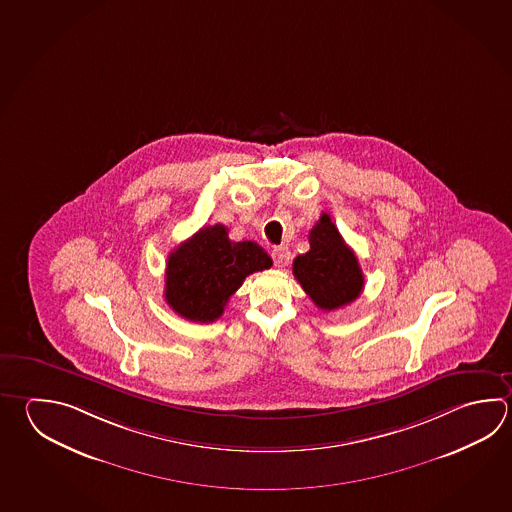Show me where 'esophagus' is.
<instances>
[{"label":"esophagus","mask_w":512,"mask_h":512,"mask_svg":"<svg viewBox=\"0 0 512 512\" xmlns=\"http://www.w3.org/2000/svg\"><path fill=\"white\" fill-rule=\"evenodd\" d=\"M271 257H273V262H275L277 268H284L290 262L291 253L286 246H279V248H273Z\"/></svg>","instance_id":"obj_1"}]
</instances>
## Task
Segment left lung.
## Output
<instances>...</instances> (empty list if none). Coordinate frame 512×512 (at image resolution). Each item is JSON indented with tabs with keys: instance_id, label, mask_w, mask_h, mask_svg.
<instances>
[{
	"instance_id": "obj_1",
	"label": "left lung",
	"mask_w": 512,
	"mask_h": 512,
	"mask_svg": "<svg viewBox=\"0 0 512 512\" xmlns=\"http://www.w3.org/2000/svg\"><path fill=\"white\" fill-rule=\"evenodd\" d=\"M293 275L315 306L324 311L348 306L364 290L358 259L328 213H322L309 232V251L293 261Z\"/></svg>"
}]
</instances>
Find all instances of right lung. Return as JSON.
Returning <instances> with one entry per match:
<instances>
[{
	"label": "right lung",
	"instance_id": "1",
	"mask_svg": "<svg viewBox=\"0 0 512 512\" xmlns=\"http://www.w3.org/2000/svg\"><path fill=\"white\" fill-rule=\"evenodd\" d=\"M271 264L257 242L230 241L222 224L204 226L168 255L164 300L183 319L208 324L221 317L248 275Z\"/></svg>",
	"mask_w": 512,
	"mask_h": 512
}]
</instances>
